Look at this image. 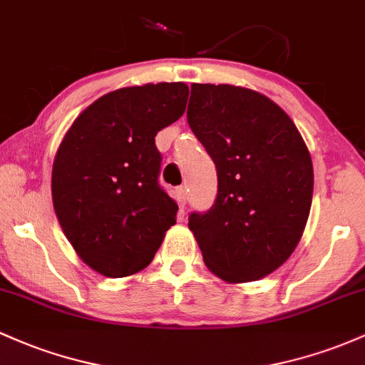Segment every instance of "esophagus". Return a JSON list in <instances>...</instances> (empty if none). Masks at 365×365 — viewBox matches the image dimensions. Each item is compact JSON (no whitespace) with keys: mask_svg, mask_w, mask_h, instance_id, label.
Masks as SVG:
<instances>
[{"mask_svg":"<svg viewBox=\"0 0 365 365\" xmlns=\"http://www.w3.org/2000/svg\"><path fill=\"white\" fill-rule=\"evenodd\" d=\"M175 197H176V202L180 204V207L183 210V206H185L187 201H189V190H187V187H178V189L175 190Z\"/></svg>","mask_w":365,"mask_h":365,"instance_id":"34e87169","label":"esophagus"}]
</instances>
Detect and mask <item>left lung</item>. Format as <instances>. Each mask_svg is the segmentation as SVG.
Returning a JSON list of instances; mask_svg holds the SVG:
<instances>
[{
    "label": "left lung",
    "mask_w": 365,
    "mask_h": 365,
    "mask_svg": "<svg viewBox=\"0 0 365 365\" xmlns=\"http://www.w3.org/2000/svg\"><path fill=\"white\" fill-rule=\"evenodd\" d=\"M187 121L213 159L218 195L189 228L225 282L259 280L293 255L314 194V166L293 119L274 100L234 85L190 86Z\"/></svg>",
    "instance_id": "8db88e82"
}]
</instances>
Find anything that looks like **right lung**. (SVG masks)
Returning a JSON list of instances; mask_svg holds the SVG:
<instances>
[{
	"label": "right lung",
	"instance_id": "add662e5",
	"mask_svg": "<svg viewBox=\"0 0 365 365\" xmlns=\"http://www.w3.org/2000/svg\"><path fill=\"white\" fill-rule=\"evenodd\" d=\"M185 83L110 91L76 118L51 170V199L67 241L106 277L143 270L176 222V204L158 183L155 135L185 112Z\"/></svg>",
	"mask_w": 365,
	"mask_h": 365
}]
</instances>
